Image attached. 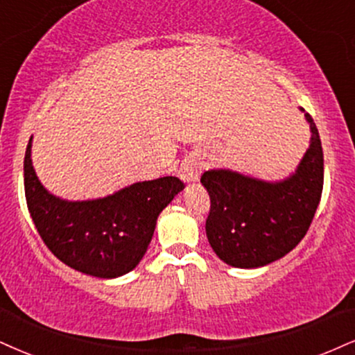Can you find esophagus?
I'll return each mask as SVG.
<instances>
[{"instance_id": "esophagus-1", "label": "esophagus", "mask_w": 355, "mask_h": 355, "mask_svg": "<svg viewBox=\"0 0 355 355\" xmlns=\"http://www.w3.org/2000/svg\"><path fill=\"white\" fill-rule=\"evenodd\" d=\"M200 172H202V165L195 157H187L182 162L180 168H178V175L185 183H193L200 178Z\"/></svg>"}]
</instances>
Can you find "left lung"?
I'll list each match as a JSON object with an SVG mask.
<instances>
[{
    "label": "left lung",
    "instance_id": "left-lung-1",
    "mask_svg": "<svg viewBox=\"0 0 355 355\" xmlns=\"http://www.w3.org/2000/svg\"><path fill=\"white\" fill-rule=\"evenodd\" d=\"M304 115L313 135L291 177L264 182L225 168L202 175L211 202L208 241L230 266H266L296 248L309 230L322 195L324 155L318 127Z\"/></svg>",
    "mask_w": 355,
    "mask_h": 355
}]
</instances>
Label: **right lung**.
Here are the masks:
<instances>
[{
    "instance_id": "add662e5",
    "label": "right lung",
    "mask_w": 355,
    "mask_h": 355,
    "mask_svg": "<svg viewBox=\"0 0 355 355\" xmlns=\"http://www.w3.org/2000/svg\"><path fill=\"white\" fill-rule=\"evenodd\" d=\"M24 155V193L37 233L72 270L112 279L134 270L147 251L160 211L185 189L177 177L139 182L114 195L67 202L49 193Z\"/></svg>"
}]
</instances>
